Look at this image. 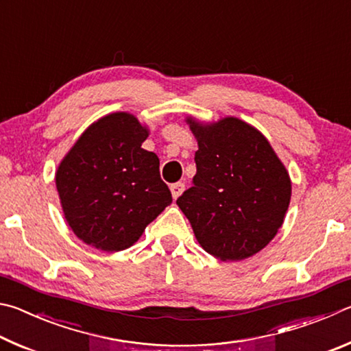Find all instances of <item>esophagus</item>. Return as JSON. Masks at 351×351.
<instances>
[{"label": "esophagus", "instance_id": "esophagus-1", "mask_svg": "<svg viewBox=\"0 0 351 351\" xmlns=\"http://www.w3.org/2000/svg\"><path fill=\"white\" fill-rule=\"evenodd\" d=\"M184 189H186V184H184V182L171 184L170 190H171V197H173V199H176L178 197H180V195L184 192Z\"/></svg>", "mask_w": 351, "mask_h": 351}]
</instances>
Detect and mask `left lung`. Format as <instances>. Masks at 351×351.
<instances>
[{
    "instance_id": "1",
    "label": "left lung",
    "mask_w": 351,
    "mask_h": 351,
    "mask_svg": "<svg viewBox=\"0 0 351 351\" xmlns=\"http://www.w3.org/2000/svg\"><path fill=\"white\" fill-rule=\"evenodd\" d=\"M198 139L197 175L176 204L206 252L239 261L274 239L291 199V181L269 142L235 117L190 121Z\"/></svg>"
}]
</instances>
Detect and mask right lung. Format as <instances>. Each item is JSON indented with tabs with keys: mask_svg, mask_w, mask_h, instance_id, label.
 Wrapping results in <instances>:
<instances>
[{
	"mask_svg": "<svg viewBox=\"0 0 351 351\" xmlns=\"http://www.w3.org/2000/svg\"><path fill=\"white\" fill-rule=\"evenodd\" d=\"M147 136L134 116L112 112L80 136L58 167L64 218L86 245L127 249L171 204L159 158L141 147Z\"/></svg>",
	"mask_w": 351,
	"mask_h": 351,
	"instance_id": "add662e5",
	"label": "right lung"
}]
</instances>
